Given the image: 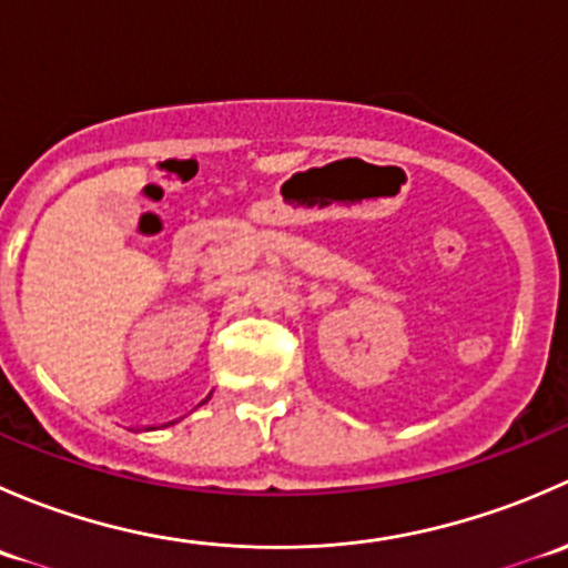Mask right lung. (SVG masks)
Wrapping results in <instances>:
<instances>
[{
    "label": "right lung",
    "instance_id": "add662e5",
    "mask_svg": "<svg viewBox=\"0 0 568 568\" xmlns=\"http://www.w3.org/2000/svg\"><path fill=\"white\" fill-rule=\"evenodd\" d=\"M209 398H211V395H209ZM209 398H205V400H209ZM205 400H203V404H205Z\"/></svg>",
    "mask_w": 568,
    "mask_h": 568
}]
</instances>
